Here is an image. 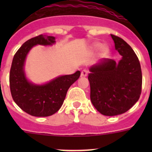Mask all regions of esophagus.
<instances>
[{
  "label": "esophagus",
  "mask_w": 152,
  "mask_h": 152,
  "mask_svg": "<svg viewBox=\"0 0 152 152\" xmlns=\"http://www.w3.org/2000/svg\"><path fill=\"white\" fill-rule=\"evenodd\" d=\"M88 72H88V70H86V69L83 70L82 72H81V73H80V75H81V77H86V76H88Z\"/></svg>",
  "instance_id": "esophagus-1"
}]
</instances>
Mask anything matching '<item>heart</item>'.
Segmentation results:
<instances>
[{"label": "heart", "mask_w": 152, "mask_h": 152, "mask_svg": "<svg viewBox=\"0 0 152 152\" xmlns=\"http://www.w3.org/2000/svg\"><path fill=\"white\" fill-rule=\"evenodd\" d=\"M100 49H101L102 56H106L109 54L110 49H109V47L107 46V45H103V46L102 44L100 43V42H95V43L91 45V49L94 51H97Z\"/></svg>", "instance_id": "heart-1"}]
</instances>
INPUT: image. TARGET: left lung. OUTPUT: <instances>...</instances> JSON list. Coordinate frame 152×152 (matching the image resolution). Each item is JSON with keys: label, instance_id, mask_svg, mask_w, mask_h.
Instances as JSON below:
<instances>
[{"label": "left lung", "instance_id": "1", "mask_svg": "<svg viewBox=\"0 0 152 152\" xmlns=\"http://www.w3.org/2000/svg\"><path fill=\"white\" fill-rule=\"evenodd\" d=\"M111 37L121 60L103 58L90 68L88 75L93 105L109 116L128 111L139 100L142 84L140 62L133 49L123 39Z\"/></svg>", "mask_w": 152, "mask_h": 152}]
</instances>
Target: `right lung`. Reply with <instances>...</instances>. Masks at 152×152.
I'll list each match as a JSON object with an SVG mask.
<instances>
[{
  "label": "right lung",
  "instance_id": "1",
  "mask_svg": "<svg viewBox=\"0 0 152 152\" xmlns=\"http://www.w3.org/2000/svg\"><path fill=\"white\" fill-rule=\"evenodd\" d=\"M55 43L54 36L39 35L24 42L13 56L10 72L12 97L20 108L31 116L44 117L56 113L62 106L68 88L80 75V71H77L73 75L59 76L40 85L28 80L24 64L30 49L36 45Z\"/></svg>",
  "mask_w": 152,
  "mask_h": 152
}]
</instances>
